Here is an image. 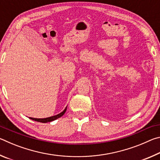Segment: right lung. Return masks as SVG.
<instances>
[{
    "label": "right lung",
    "instance_id": "add662e5",
    "mask_svg": "<svg viewBox=\"0 0 160 160\" xmlns=\"http://www.w3.org/2000/svg\"><path fill=\"white\" fill-rule=\"evenodd\" d=\"M66 109H67V107H66V109H65L61 113H58V114H57V115L51 116V117H48V118H35L29 117V118L32 119V120H34L35 121H38V122H41V123L51 122V121H53L54 120H56V119L61 117V116L64 114L65 112H66Z\"/></svg>",
    "mask_w": 160,
    "mask_h": 160
}]
</instances>
